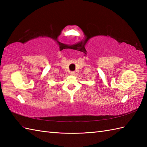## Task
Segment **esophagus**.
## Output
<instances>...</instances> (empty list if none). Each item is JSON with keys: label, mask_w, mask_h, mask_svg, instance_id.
I'll return each mask as SVG.
<instances>
[{"label": "esophagus", "mask_w": 147, "mask_h": 147, "mask_svg": "<svg viewBox=\"0 0 147 147\" xmlns=\"http://www.w3.org/2000/svg\"><path fill=\"white\" fill-rule=\"evenodd\" d=\"M70 74H71V75H74V74H75V72H74V71H71V73H70Z\"/></svg>", "instance_id": "1"}]
</instances>
